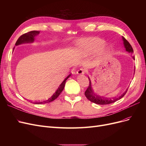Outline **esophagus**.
I'll use <instances>...</instances> for the list:
<instances>
[{"instance_id": "obj_1", "label": "esophagus", "mask_w": 146, "mask_h": 146, "mask_svg": "<svg viewBox=\"0 0 146 146\" xmlns=\"http://www.w3.org/2000/svg\"><path fill=\"white\" fill-rule=\"evenodd\" d=\"M85 69H83V68H80L78 70H77V74L78 75H83L85 74Z\"/></svg>"}]
</instances>
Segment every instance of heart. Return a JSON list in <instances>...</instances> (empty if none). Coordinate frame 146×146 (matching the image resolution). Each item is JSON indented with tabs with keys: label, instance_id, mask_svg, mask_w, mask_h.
<instances>
[{
	"label": "heart",
	"instance_id": "1",
	"mask_svg": "<svg viewBox=\"0 0 146 146\" xmlns=\"http://www.w3.org/2000/svg\"><path fill=\"white\" fill-rule=\"evenodd\" d=\"M105 41L104 39L90 37L83 39L78 44V47L80 52L84 55H90L99 50L102 54H106L110 52V48L108 46H105Z\"/></svg>",
	"mask_w": 146,
	"mask_h": 146
}]
</instances>
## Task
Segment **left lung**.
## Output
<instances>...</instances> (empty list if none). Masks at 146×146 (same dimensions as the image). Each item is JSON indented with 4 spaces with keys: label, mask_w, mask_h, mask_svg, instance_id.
I'll return each instance as SVG.
<instances>
[{
    "label": "left lung",
    "mask_w": 146,
    "mask_h": 146,
    "mask_svg": "<svg viewBox=\"0 0 146 146\" xmlns=\"http://www.w3.org/2000/svg\"><path fill=\"white\" fill-rule=\"evenodd\" d=\"M122 40H123V45H124V47L125 48V50L127 52H128L129 53H132L133 52V48H132L131 46L130 45V44L128 42L125 38L124 37L122 36ZM133 58L135 59V57L133 56ZM135 74V72H134ZM90 80V85L88 86L87 90H86L85 92V95L86 97V98L90 100L91 102L93 103H95L96 104H99V105H107V104H112L115 102L117 100L121 99L122 97L124 96V95L125 94V93L127 91V90L123 92V93L118 98H104V97H101V96H99L98 95H96L94 93V91L93 88H92V85H91V82L90 80V78L88 77Z\"/></svg>",
    "instance_id": "left-lung-1"
}]
</instances>
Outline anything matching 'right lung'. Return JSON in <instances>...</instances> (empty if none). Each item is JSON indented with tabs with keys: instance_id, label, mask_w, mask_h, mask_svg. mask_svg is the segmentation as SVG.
<instances>
[{
	"instance_id": "obj_1",
	"label": "right lung",
	"mask_w": 146,
	"mask_h": 146,
	"mask_svg": "<svg viewBox=\"0 0 146 146\" xmlns=\"http://www.w3.org/2000/svg\"><path fill=\"white\" fill-rule=\"evenodd\" d=\"M39 31H31V32H29L28 33H26L21 36L18 38L17 39L15 45L16 46H18L20 44H24V43H32L33 42L35 41V37L38 36V35L39 34ZM15 48V47H14ZM14 49V48H13ZM70 75L69 74V76L66 77L64 80H63V82L61 83V85L59 86V87L58 88V89L56 90V91H55V93L52 95V96L51 98H50L49 99H48L46 100H44L43 102H35L34 104H47V103H49L50 102H52L53 100H54L55 99H56L59 96V95L60 94V93L63 90L64 86H65V83L67 79L70 76Z\"/></svg>"
}]
</instances>
